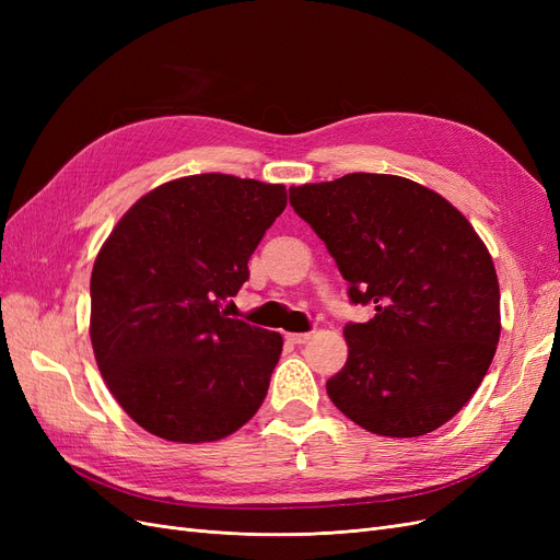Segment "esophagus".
I'll list each match as a JSON object with an SVG mask.
<instances>
[{
    "instance_id": "obj_1",
    "label": "esophagus",
    "mask_w": 560,
    "mask_h": 560,
    "mask_svg": "<svg viewBox=\"0 0 560 560\" xmlns=\"http://www.w3.org/2000/svg\"><path fill=\"white\" fill-rule=\"evenodd\" d=\"M308 338H311V334H287V341H290V343H296V346L306 343Z\"/></svg>"
}]
</instances>
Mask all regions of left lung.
Listing matches in <instances>:
<instances>
[{"label":"left lung","instance_id":"obj_1","mask_svg":"<svg viewBox=\"0 0 560 560\" xmlns=\"http://www.w3.org/2000/svg\"><path fill=\"white\" fill-rule=\"evenodd\" d=\"M290 202L325 241L352 303L348 362L327 381L336 409L381 436H420L477 393L500 341L490 252L460 210L418 182L352 173L292 186Z\"/></svg>","mask_w":560,"mask_h":560}]
</instances>
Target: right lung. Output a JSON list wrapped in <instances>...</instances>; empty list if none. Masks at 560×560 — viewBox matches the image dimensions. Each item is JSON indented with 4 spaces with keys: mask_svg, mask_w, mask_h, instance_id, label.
<instances>
[{
    "mask_svg": "<svg viewBox=\"0 0 560 560\" xmlns=\"http://www.w3.org/2000/svg\"><path fill=\"white\" fill-rule=\"evenodd\" d=\"M287 206L282 184L189 175L118 219L91 273V343L109 393L147 432L219 442L259 411L282 336L231 319L222 301Z\"/></svg>",
    "mask_w": 560,
    "mask_h": 560,
    "instance_id": "1",
    "label": "right lung"
}]
</instances>
